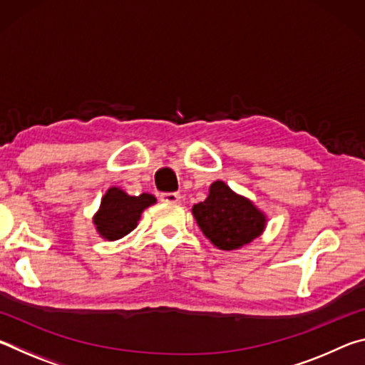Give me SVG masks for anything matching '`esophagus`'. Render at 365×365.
<instances>
[{
	"instance_id": "34e87169",
	"label": "esophagus",
	"mask_w": 365,
	"mask_h": 365,
	"mask_svg": "<svg viewBox=\"0 0 365 365\" xmlns=\"http://www.w3.org/2000/svg\"><path fill=\"white\" fill-rule=\"evenodd\" d=\"M180 197V193H160V201L164 202H178Z\"/></svg>"
}]
</instances>
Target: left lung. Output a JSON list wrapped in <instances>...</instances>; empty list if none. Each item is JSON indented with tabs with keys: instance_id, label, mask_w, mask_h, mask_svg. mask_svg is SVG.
Here are the masks:
<instances>
[{
	"instance_id": "1",
	"label": "left lung",
	"mask_w": 365,
	"mask_h": 365,
	"mask_svg": "<svg viewBox=\"0 0 365 365\" xmlns=\"http://www.w3.org/2000/svg\"><path fill=\"white\" fill-rule=\"evenodd\" d=\"M193 215L201 232L219 250L232 251L248 245L262 233L265 217L251 201L214 182L206 201L193 206Z\"/></svg>"
}]
</instances>
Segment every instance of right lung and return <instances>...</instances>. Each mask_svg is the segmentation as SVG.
Instances as JSON below:
<instances>
[{
	"label": "right lung",
	"mask_w": 365,
	"mask_h": 365,
	"mask_svg": "<svg viewBox=\"0 0 365 365\" xmlns=\"http://www.w3.org/2000/svg\"><path fill=\"white\" fill-rule=\"evenodd\" d=\"M156 202L153 195L143 193L140 196H128L125 191L119 188H109L108 193L103 196L101 207L95 215L96 230L101 237L119 240L130 233L140 219L143 209Z\"/></svg>",
	"instance_id": "1"
}]
</instances>
